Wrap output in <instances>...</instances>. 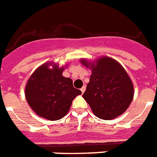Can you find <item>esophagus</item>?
Instances as JSON below:
<instances>
[{
	"label": "esophagus",
	"instance_id": "obj_1",
	"mask_svg": "<svg viewBox=\"0 0 157 157\" xmlns=\"http://www.w3.org/2000/svg\"><path fill=\"white\" fill-rule=\"evenodd\" d=\"M81 91H82V93L85 92V91H86V86H82V88H81Z\"/></svg>",
	"mask_w": 157,
	"mask_h": 157
}]
</instances>
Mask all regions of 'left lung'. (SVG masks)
<instances>
[{
	"label": "left lung",
	"instance_id": "obj_1",
	"mask_svg": "<svg viewBox=\"0 0 157 157\" xmlns=\"http://www.w3.org/2000/svg\"><path fill=\"white\" fill-rule=\"evenodd\" d=\"M81 62L92 70L90 82L82 97L93 113L105 120L124 113L134 98V86L124 68L107 56L92 63L85 59Z\"/></svg>",
	"mask_w": 157,
	"mask_h": 157
}]
</instances>
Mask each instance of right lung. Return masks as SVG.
<instances>
[{
	"mask_svg": "<svg viewBox=\"0 0 157 157\" xmlns=\"http://www.w3.org/2000/svg\"><path fill=\"white\" fill-rule=\"evenodd\" d=\"M50 65L52 68H49ZM64 69L53 62L45 63L33 73L27 82V102L41 118L60 119L67 114L75 97L82 94L73 86L71 79L62 75Z\"/></svg>",
	"mask_w": 157,
	"mask_h": 157,
	"instance_id": "obj_1",
	"label": "right lung"
}]
</instances>
